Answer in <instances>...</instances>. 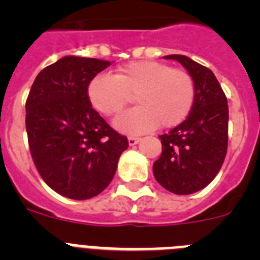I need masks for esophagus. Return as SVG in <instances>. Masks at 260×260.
<instances>
[{"instance_id": "34e87169", "label": "esophagus", "mask_w": 260, "mask_h": 260, "mask_svg": "<svg viewBox=\"0 0 260 260\" xmlns=\"http://www.w3.org/2000/svg\"><path fill=\"white\" fill-rule=\"evenodd\" d=\"M141 142V138L137 137H128V146H135Z\"/></svg>"}]
</instances>
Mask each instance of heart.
Returning <instances> with one entry per match:
<instances>
[{
  "label": "heart",
  "mask_w": 260,
  "mask_h": 260,
  "mask_svg": "<svg viewBox=\"0 0 260 260\" xmlns=\"http://www.w3.org/2000/svg\"><path fill=\"white\" fill-rule=\"evenodd\" d=\"M91 104L104 116L118 114L135 95L138 105L118 117L114 126L126 134H142L160 126L180 125L195 99L191 75L164 62L142 59L125 63L116 75L99 74L88 84Z\"/></svg>",
  "instance_id": "obj_1"
}]
</instances>
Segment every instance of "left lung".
<instances>
[{"label":"left lung","instance_id":"1","mask_svg":"<svg viewBox=\"0 0 260 260\" xmlns=\"http://www.w3.org/2000/svg\"><path fill=\"white\" fill-rule=\"evenodd\" d=\"M176 59L194 79L195 99L187 118L160 135L162 152L153 176L168 191L187 195L204 189L219 173L228 150V100L215 74L181 54Z\"/></svg>","mask_w":260,"mask_h":260}]
</instances>
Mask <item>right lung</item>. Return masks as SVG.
Listing matches in <instances>:
<instances>
[{
	"mask_svg": "<svg viewBox=\"0 0 260 260\" xmlns=\"http://www.w3.org/2000/svg\"><path fill=\"white\" fill-rule=\"evenodd\" d=\"M109 61L66 56L40 71L26 102L32 160L44 182L75 201L93 198L113 180L128 142L88 99L89 82Z\"/></svg>",
	"mask_w": 260,
	"mask_h": 260,
	"instance_id": "add662e5",
	"label": "right lung"
}]
</instances>
